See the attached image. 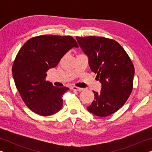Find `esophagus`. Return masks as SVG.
Here are the masks:
<instances>
[{
    "instance_id": "obj_1",
    "label": "esophagus",
    "mask_w": 152,
    "mask_h": 152,
    "mask_svg": "<svg viewBox=\"0 0 152 152\" xmlns=\"http://www.w3.org/2000/svg\"><path fill=\"white\" fill-rule=\"evenodd\" d=\"M71 88L74 90V91H81L83 90V88H79V87H76V86H72Z\"/></svg>"
}]
</instances>
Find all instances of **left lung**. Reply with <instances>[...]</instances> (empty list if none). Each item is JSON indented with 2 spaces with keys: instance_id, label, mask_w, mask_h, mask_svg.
I'll use <instances>...</instances> for the list:
<instances>
[{
  "instance_id": "1",
  "label": "left lung",
  "mask_w": 152,
  "mask_h": 152,
  "mask_svg": "<svg viewBox=\"0 0 152 152\" xmlns=\"http://www.w3.org/2000/svg\"><path fill=\"white\" fill-rule=\"evenodd\" d=\"M76 38L102 86L100 92L93 91L94 101L87 110L98 117L109 116L121 108L132 93L134 66L116 41L94 36Z\"/></svg>"
}]
</instances>
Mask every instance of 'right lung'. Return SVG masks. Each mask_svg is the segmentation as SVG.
<instances>
[{
	"instance_id": "obj_1",
	"label": "right lung",
	"mask_w": 152,
	"mask_h": 152,
	"mask_svg": "<svg viewBox=\"0 0 152 152\" xmlns=\"http://www.w3.org/2000/svg\"><path fill=\"white\" fill-rule=\"evenodd\" d=\"M72 48L78 45L71 36L41 35L29 39L20 49L12 74L23 101L33 112L49 116L61 109L62 96L69 88L56 87L45 78L47 72Z\"/></svg>"
}]
</instances>
